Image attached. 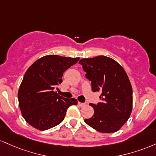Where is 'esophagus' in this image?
Returning a JSON list of instances; mask_svg holds the SVG:
<instances>
[{
    "mask_svg": "<svg viewBox=\"0 0 156 156\" xmlns=\"http://www.w3.org/2000/svg\"><path fill=\"white\" fill-rule=\"evenodd\" d=\"M78 105H79V106L80 107H84V106H85V103H82V102H78Z\"/></svg>",
    "mask_w": 156,
    "mask_h": 156,
    "instance_id": "esophagus-1",
    "label": "esophagus"
}]
</instances>
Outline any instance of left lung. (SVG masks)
I'll list each match as a JSON object with an SVG mask.
<instances>
[{
    "instance_id": "8db88e82",
    "label": "left lung",
    "mask_w": 156,
    "mask_h": 156,
    "mask_svg": "<svg viewBox=\"0 0 156 156\" xmlns=\"http://www.w3.org/2000/svg\"><path fill=\"white\" fill-rule=\"evenodd\" d=\"M91 81L92 90L100 93V101L91 104L94 113L85 122L104 133L118 131L130 117L133 108V90L127 73L116 60L105 56L79 61Z\"/></svg>"
}]
</instances>
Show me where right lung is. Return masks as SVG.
Instances as JSON below:
<instances>
[{
    "mask_svg": "<svg viewBox=\"0 0 156 156\" xmlns=\"http://www.w3.org/2000/svg\"><path fill=\"white\" fill-rule=\"evenodd\" d=\"M79 59L46 55L27 69L17 94L20 111L27 123L39 130H48L63 121L70 106L77 104L76 99L61 97L54 89L62 82L65 71Z\"/></svg>",
    "mask_w": 156,
    "mask_h": 156,
    "instance_id": "add662e5",
    "label": "right lung"
}]
</instances>
